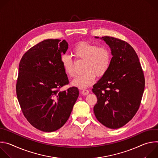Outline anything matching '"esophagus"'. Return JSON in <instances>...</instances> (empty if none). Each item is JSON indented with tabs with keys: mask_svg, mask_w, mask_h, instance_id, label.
I'll return each mask as SVG.
<instances>
[{
	"mask_svg": "<svg viewBox=\"0 0 158 158\" xmlns=\"http://www.w3.org/2000/svg\"><path fill=\"white\" fill-rule=\"evenodd\" d=\"M89 93V91L88 89H83V90H82V94L84 96H86V95H87Z\"/></svg>",
	"mask_w": 158,
	"mask_h": 158,
	"instance_id": "obj_1",
	"label": "esophagus"
}]
</instances>
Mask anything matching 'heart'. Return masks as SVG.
Segmentation results:
<instances>
[{"mask_svg":"<svg viewBox=\"0 0 158 158\" xmlns=\"http://www.w3.org/2000/svg\"><path fill=\"white\" fill-rule=\"evenodd\" d=\"M73 55L77 60H84V73L77 76L73 81V85L84 88L93 84L96 76L101 77L108 71L111 62V54L105 47L87 42H79L74 47ZM60 62L65 73L69 77L75 76L73 60L67 55H63Z\"/></svg>","mask_w":158,"mask_h":158,"instance_id":"1","label":"heart"}]
</instances>
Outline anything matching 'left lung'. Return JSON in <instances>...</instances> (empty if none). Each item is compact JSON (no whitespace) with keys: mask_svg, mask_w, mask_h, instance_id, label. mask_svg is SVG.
<instances>
[{"mask_svg":"<svg viewBox=\"0 0 158 158\" xmlns=\"http://www.w3.org/2000/svg\"><path fill=\"white\" fill-rule=\"evenodd\" d=\"M101 39L110 48L112 57L108 71L93 85L98 98L94 112L102 124L118 129L136 114L145 79L138 56L130 44L109 36Z\"/></svg>","mask_w":158,"mask_h":158,"instance_id":"left-lung-1","label":"left lung"}]
</instances>
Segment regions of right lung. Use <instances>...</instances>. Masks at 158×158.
<instances>
[{
	"mask_svg": "<svg viewBox=\"0 0 158 158\" xmlns=\"http://www.w3.org/2000/svg\"><path fill=\"white\" fill-rule=\"evenodd\" d=\"M67 49L65 40H44L29 49L19 63L16 94L21 110L32 126L44 132L64 125L79 96L76 87L60 91L69 84L60 62Z\"/></svg>",
	"mask_w": 158,
	"mask_h": 158,
	"instance_id": "add662e5",
	"label": "right lung"
}]
</instances>
